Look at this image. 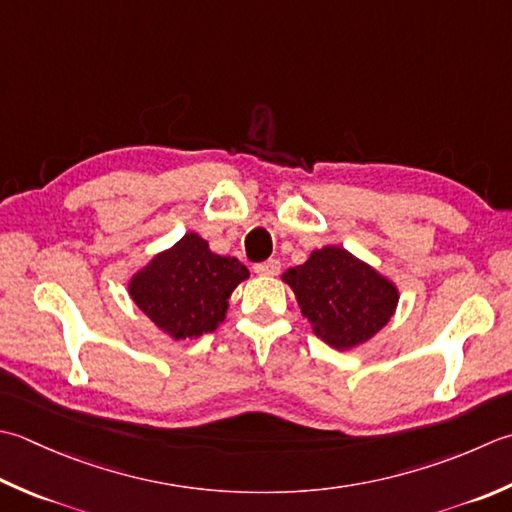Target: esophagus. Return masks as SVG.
Here are the masks:
<instances>
[{
  "mask_svg": "<svg viewBox=\"0 0 512 512\" xmlns=\"http://www.w3.org/2000/svg\"><path fill=\"white\" fill-rule=\"evenodd\" d=\"M279 270H282V264L277 262V259H268V262H262L255 266V273L262 275V277H275Z\"/></svg>",
  "mask_w": 512,
  "mask_h": 512,
  "instance_id": "obj_1",
  "label": "esophagus"
}]
</instances>
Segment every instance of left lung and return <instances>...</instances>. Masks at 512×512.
Here are the masks:
<instances>
[{
  "mask_svg": "<svg viewBox=\"0 0 512 512\" xmlns=\"http://www.w3.org/2000/svg\"><path fill=\"white\" fill-rule=\"evenodd\" d=\"M290 286L313 333L335 350L370 342L395 315L399 288L342 246L313 250L304 264L288 268Z\"/></svg>",
  "mask_w": 512,
  "mask_h": 512,
  "instance_id": "8db88e82",
  "label": "left lung"
}]
</instances>
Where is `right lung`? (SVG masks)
<instances>
[{
    "label": "right lung",
    "mask_w": 512,
    "mask_h": 512,
    "mask_svg": "<svg viewBox=\"0 0 512 512\" xmlns=\"http://www.w3.org/2000/svg\"><path fill=\"white\" fill-rule=\"evenodd\" d=\"M237 257H222L197 233L159 250L128 279L135 306L173 342L197 339L224 322L233 290L248 279Z\"/></svg>",
    "instance_id": "1"
}]
</instances>
